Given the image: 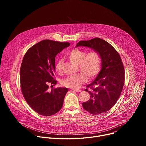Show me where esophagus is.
<instances>
[{"instance_id": "34e87169", "label": "esophagus", "mask_w": 146, "mask_h": 146, "mask_svg": "<svg viewBox=\"0 0 146 146\" xmlns=\"http://www.w3.org/2000/svg\"><path fill=\"white\" fill-rule=\"evenodd\" d=\"M72 91H76V92H80V91H81L80 90H79V89H76V88L72 89Z\"/></svg>"}]
</instances>
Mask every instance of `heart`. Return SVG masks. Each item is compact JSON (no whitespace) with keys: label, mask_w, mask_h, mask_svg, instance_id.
<instances>
[{"label":"heart","mask_w":146,"mask_h":146,"mask_svg":"<svg viewBox=\"0 0 146 146\" xmlns=\"http://www.w3.org/2000/svg\"><path fill=\"white\" fill-rule=\"evenodd\" d=\"M66 56L72 63L77 64L78 69L81 72L70 76L62 80L61 84L64 87L78 88L87 81V78H93L99 70L100 55L96 50H91L86 53L84 50L76 48L70 51ZM62 62L63 60L59 59L55 65V70L58 73L62 72Z\"/></svg>","instance_id":"obj_1"}]
</instances>
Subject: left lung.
Segmentation results:
<instances>
[{"label": "left lung", "mask_w": 146, "mask_h": 146, "mask_svg": "<svg viewBox=\"0 0 146 146\" xmlns=\"http://www.w3.org/2000/svg\"><path fill=\"white\" fill-rule=\"evenodd\" d=\"M78 46H85L96 50L101 58L102 69L96 78L87 86L90 99L82 103L86 111L94 115L110 110L117 102L124 84L125 71L120 55L106 41L96 37L90 40L80 41Z\"/></svg>", "instance_id": "obj_1"}]
</instances>
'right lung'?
Returning <instances> with one entry per match:
<instances>
[{
	"label": "right lung",
	"instance_id": "obj_1",
	"mask_svg": "<svg viewBox=\"0 0 146 146\" xmlns=\"http://www.w3.org/2000/svg\"><path fill=\"white\" fill-rule=\"evenodd\" d=\"M70 46L68 42L44 40L31 47L25 53L20 69L21 92L29 106L43 116H50L62 108L67 88H52L56 85L54 78L56 55Z\"/></svg>",
	"mask_w": 146,
	"mask_h": 146
}]
</instances>
